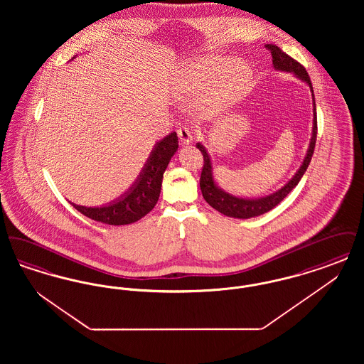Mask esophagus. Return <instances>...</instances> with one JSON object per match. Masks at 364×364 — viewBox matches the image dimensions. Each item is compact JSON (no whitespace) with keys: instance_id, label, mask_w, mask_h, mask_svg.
<instances>
[{"instance_id":"esophagus-1","label":"esophagus","mask_w":364,"mask_h":364,"mask_svg":"<svg viewBox=\"0 0 364 364\" xmlns=\"http://www.w3.org/2000/svg\"><path fill=\"white\" fill-rule=\"evenodd\" d=\"M177 135H178V139L183 144H190L193 141V135H192V132L188 128H180L177 131Z\"/></svg>"}]
</instances>
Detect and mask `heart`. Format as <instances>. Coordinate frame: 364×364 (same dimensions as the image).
Masks as SVG:
<instances>
[{"mask_svg": "<svg viewBox=\"0 0 364 364\" xmlns=\"http://www.w3.org/2000/svg\"><path fill=\"white\" fill-rule=\"evenodd\" d=\"M252 70L242 58L205 55L186 64L176 94L181 101L200 97V112L214 117L240 102L252 86Z\"/></svg>", "mask_w": 364, "mask_h": 364, "instance_id": "obj_1", "label": "heart"}]
</instances>
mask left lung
<instances>
[{"instance_id":"8db88e82","label":"left lung","mask_w":364,"mask_h":364,"mask_svg":"<svg viewBox=\"0 0 364 364\" xmlns=\"http://www.w3.org/2000/svg\"><path fill=\"white\" fill-rule=\"evenodd\" d=\"M266 48L272 52L273 55V67L274 70H281V72H288V73H294V76L301 80L303 83H306L310 87L312 97V132L311 139H310V144L307 149L306 156L303 159V164L300 165V168L297 169V172L294 173V177L279 190L262 196V198H242V196H236L230 192L221 188L218 186V183L215 181L214 177V168H213V161L211 156L208 154V149L203 146V143L198 141L196 147L200 150V153L203 154L205 159V165L202 169L200 174V191L202 195L205 198V200L213 208H215L217 211H220L221 214H224L226 217H232V218H252V217H258L267 211H270L272 208H276L278 203L294 190V187L299 184L300 178L303 177V174L306 173L310 162H311V156L314 154V149H315V141H316V107H315V98H314V90H312L311 80L310 76L307 73L306 68L299 64L292 57H289L287 53L282 52L278 46L273 43H267Z\"/></svg>"}]
</instances>
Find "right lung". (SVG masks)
Masks as SVG:
<instances>
[{
  "label": "right lung",
  "instance_id": "right-lung-1",
  "mask_svg": "<svg viewBox=\"0 0 364 364\" xmlns=\"http://www.w3.org/2000/svg\"><path fill=\"white\" fill-rule=\"evenodd\" d=\"M177 149L178 139L176 132H171L156 141L132 186L119 198L94 208L70 205L97 223L107 225H128L136 223L156 206L161 193L164 172Z\"/></svg>",
  "mask_w": 364,
  "mask_h": 364
}]
</instances>
